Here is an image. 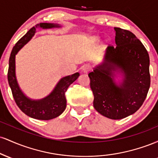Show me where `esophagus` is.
<instances>
[{
    "label": "esophagus",
    "instance_id": "1",
    "mask_svg": "<svg viewBox=\"0 0 158 158\" xmlns=\"http://www.w3.org/2000/svg\"><path fill=\"white\" fill-rule=\"evenodd\" d=\"M90 70H91V65L90 64H86L82 67V71L84 73H88Z\"/></svg>",
    "mask_w": 158,
    "mask_h": 158
}]
</instances>
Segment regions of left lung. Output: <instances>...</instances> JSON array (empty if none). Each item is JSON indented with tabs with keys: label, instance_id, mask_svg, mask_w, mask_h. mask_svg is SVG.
Instances as JSON below:
<instances>
[{
	"label": "left lung",
	"instance_id": "8db88e82",
	"mask_svg": "<svg viewBox=\"0 0 158 158\" xmlns=\"http://www.w3.org/2000/svg\"><path fill=\"white\" fill-rule=\"evenodd\" d=\"M117 46L109 45L105 61L88 74L94 94V107L99 114L120 119L135 113L147 96L151 78L149 56L141 41L129 30L114 27ZM124 74L123 84L117 86L113 71Z\"/></svg>",
	"mask_w": 158,
	"mask_h": 158
}]
</instances>
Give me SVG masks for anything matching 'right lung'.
<instances>
[{
	"instance_id": "obj_1",
	"label": "right lung",
	"mask_w": 158,
	"mask_h": 158,
	"mask_svg": "<svg viewBox=\"0 0 158 158\" xmlns=\"http://www.w3.org/2000/svg\"><path fill=\"white\" fill-rule=\"evenodd\" d=\"M38 27L47 29L51 27H59V26L49 23H40L32 27L12 48L9 60L7 77L12 96L20 109L32 118L41 120H49L59 117L65 110L67 106L65 92L68 90V87L77 79L79 73H76L71 76L62 78L56 85L53 91L48 97L41 100H31L23 95L18 85L15 78V55L20 49L31 39L35 34L36 27Z\"/></svg>"
}]
</instances>
